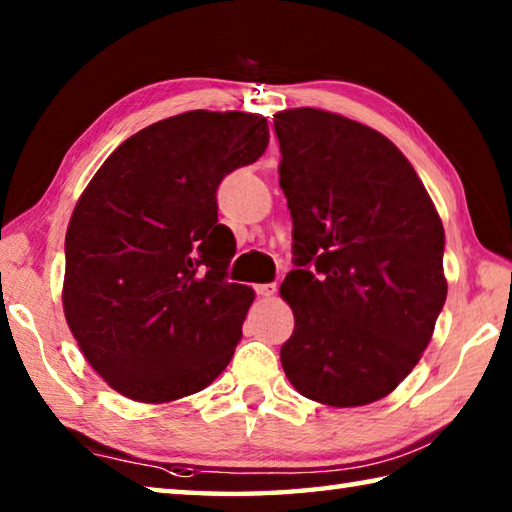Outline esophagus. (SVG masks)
Here are the masks:
<instances>
[{
  "label": "esophagus",
  "mask_w": 512,
  "mask_h": 512,
  "mask_svg": "<svg viewBox=\"0 0 512 512\" xmlns=\"http://www.w3.org/2000/svg\"><path fill=\"white\" fill-rule=\"evenodd\" d=\"M255 291H257V296H262V298H273L277 287L275 284H257Z\"/></svg>",
  "instance_id": "1"
}]
</instances>
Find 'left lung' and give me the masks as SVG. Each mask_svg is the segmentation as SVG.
<instances>
[{
    "label": "left lung",
    "instance_id": "1",
    "mask_svg": "<svg viewBox=\"0 0 512 512\" xmlns=\"http://www.w3.org/2000/svg\"><path fill=\"white\" fill-rule=\"evenodd\" d=\"M273 121L298 255L280 287L296 318L282 368L309 400L366 406L393 393L431 341L447 298L443 221L375 128L318 108Z\"/></svg>",
    "mask_w": 512,
    "mask_h": 512
}]
</instances>
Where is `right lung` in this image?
I'll return each instance as SVG.
<instances>
[{
	"label": "right lung",
	"mask_w": 512,
	"mask_h": 512,
	"mask_svg": "<svg viewBox=\"0 0 512 512\" xmlns=\"http://www.w3.org/2000/svg\"><path fill=\"white\" fill-rule=\"evenodd\" d=\"M266 146V117L189 110L121 142L83 189L63 311L112 391L169 404L230 363L255 291L225 282L235 237L216 219V187Z\"/></svg>",
	"instance_id": "add662e5"
}]
</instances>
